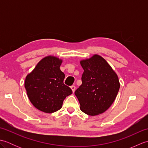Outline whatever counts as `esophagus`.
Returning a JSON list of instances; mask_svg holds the SVG:
<instances>
[{
	"label": "esophagus",
	"mask_w": 148,
	"mask_h": 148,
	"mask_svg": "<svg viewBox=\"0 0 148 148\" xmlns=\"http://www.w3.org/2000/svg\"><path fill=\"white\" fill-rule=\"evenodd\" d=\"M71 88L72 91V92L74 93L75 92V90H76V87H75V86H71Z\"/></svg>",
	"instance_id": "esophagus-1"
}]
</instances>
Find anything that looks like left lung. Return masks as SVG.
Masks as SVG:
<instances>
[{"mask_svg": "<svg viewBox=\"0 0 148 148\" xmlns=\"http://www.w3.org/2000/svg\"><path fill=\"white\" fill-rule=\"evenodd\" d=\"M84 70L82 84L75 92L80 109L90 116L105 112L114 101L119 89L117 74L98 55L80 62Z\"/></svg>", "mask_w": 148, "mask_h": 148, "instance_id": "left-lung-1", "label": "left lung"}]
</instances>
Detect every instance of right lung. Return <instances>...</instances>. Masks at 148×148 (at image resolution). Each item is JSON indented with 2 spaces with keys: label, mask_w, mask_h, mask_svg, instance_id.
Listing matches in <instances>:
<instances>
[{
  "label": "right lung",
  "mask_w": 148,
  "mask_h": 148,
  "mask_svg": "<svg viewBox=\"0 0 148 148\" xmlns=\"http://www.w3.org/2000/svg\"><path fill=\"white\" fill-rule=\"evenodd\" d=\"M62 60L53 56L42 58L26 77L25 88L28 97L37 109L52 113L60 109L72 91L64 83L65 74L60 67Z\"/></svg>",
  "instance_id": "1"
}]
</instances>
